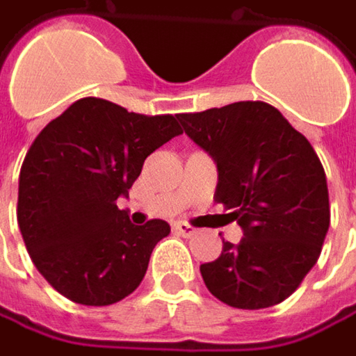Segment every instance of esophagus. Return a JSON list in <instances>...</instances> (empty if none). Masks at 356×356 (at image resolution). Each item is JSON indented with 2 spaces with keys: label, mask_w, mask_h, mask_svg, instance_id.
Listing matches in <instances>:
<instances>
[{
  "label": "esophagus",
  "mask_w": 356,
  "mask_h": 356,
  "mask_svg": "<svg viewBox=\"0 0 356 356\" xmlns=\"http://www.w3.org/2000/svg\"><path fill=\"white\" fill-rule=\"evenodd\" d=\"M173 229L177 231L179 235H183V237H193V235H197V229H193L191 225L187 223H175Z\"/></svg>",
  "instance_id": "obj_1"
}]
</instances>
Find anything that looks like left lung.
<instances>
[{
    "mask_svg": "<svg viewBox=\"0 0 356 356\" xmlns=\"http://www.w3.org/2000/svg\"><path fill=\"white\" fill-rule=\"evenodd\" d=\"M183 131L217 165L215 201L243 229L201 265L205 285L235 309H267L301 285L325 243L331 209L325 169L307 137L279 109L239 101L179 113Z\"/></svg>",
    "mask_w": 356,
    "mask_h": 356,
    "instance_id": "8db88e82",
    "label": "left lung"
}]
</instances>
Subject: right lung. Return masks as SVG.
Wrapping results in <instances>:
<instances>
[{
  "label": "right lung",
  "mask_w": 356,
  "mask_h": 356,
  "mask_svg": "<svg viewBox=\"0 0 356 356\" xmlns=\"http://www.w3.org/2000/svg\"><path fill=\"white\" fill-rule=\"evenodd\" d=\"M181 133L177 117L83 97L35 137L19 173L17 223L33 265L57 293L105 307L139 286L171 227L161 219L133 225L117 199L129 197L143 161Z\"/></svg>",
  "instance_id": "obj_1"
}]
</instances>
